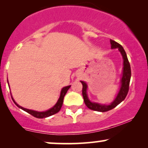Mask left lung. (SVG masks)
Instances as JSON below:
<instances>
[{
  "mask_svg": "<svg viewBox=\"0 0 148 148\" xmlns=\"http://www.w3.org/2000/svg\"><path fill=\"white\" fill-rule=\"evenodd\" d=\"M110 42H111V49H118L119 51L121 53L123 58V74H122V77L121 79H120V89H119V91L116 97H115V99L110 104H105V103L103 104V103L93 102V101H91L90 100L89 97L88 96V84L85 81H81V84L83 85L82 94L84 102L88 108L93 110V111L99 112H106L113 109V108H114L115 106H118L119 103H121L125 99L129 91V87H130V82L131 79V76H132V73H131L130 64L129 62L128 58H127L126 52L124 50L123 47L120 44H118V42L113 41L112 40H110Z\"/></svg>",
  "mask_w": 148,
  "mask_h": 148,
  "instance_id": "obj_1",
  "label": "left lung"
}]
</instances>
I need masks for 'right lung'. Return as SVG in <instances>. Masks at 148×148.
<instances>
[{
    "mask_svg": "<svg viewBox=\"0 0 148 148\" xmlns=\"http://www.w3.org/2000/svg\"><path fill=\"white\" fill-rule=\"evenodd\" d=\"M8 84H9V83H8ZM8 86H10V85H8ZM70 87H71V86H65V87L62 88V90H61V92H60V97H59V99H58V100L56 103V104L54 105L52 108H49V110H47V111H34V110L28 109V108H23V107L19 106V105H18V103L14 101V99H13L12 96V98L13 101H14L15 104H16L19 108L23 110L24 111L27 112V113H28L29 114L32 115L33 116L35 117V118H47V117L51 116V115L56 114V113H57L58 112H59V111L60 110L61 107H62V106L64 97V95H65L67 90H68Z\"/></svg>",
    "mask_w": 148,
    "mask_h": 148,
    "instance_id": "1",
    "label": "right lung"
}]
</instances>
